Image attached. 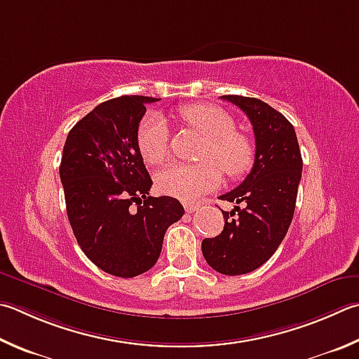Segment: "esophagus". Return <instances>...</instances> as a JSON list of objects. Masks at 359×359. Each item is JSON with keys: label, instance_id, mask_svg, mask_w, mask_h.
<instances>
[{"label": "esophagus", "instance_id": "esophagus-1", "mask_svg": "<svg viewBox=\"0 0 359 359\" xmlns=\"http://www.w3.org/2000/svg\"><path fill=\"white\" fill-rule=\"evenodd\" d=\"M184 207H185V210H187V213H193V212H196L198 210V204H194V202H185L184 204Z\"/></svg>", "mask_w": 359, "mask_h": 359}]
</instances>
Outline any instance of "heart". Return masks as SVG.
Here are the masks:
<instances>
[{
	"label": "heart",
	"mask_w": 359,
	"mask_h": 359,
	"mask_svg": "<svg viewBox=\"0 0 359 359\" xmlns=\"http://www.w3.org/2000/svg\"><path fill=\"white\" fill-rule=\"evenodd\" d=\"M180 117L207 141L198 165H171L161 169L157 184L163 191L182 201H194L213 191L221 184V171L229 177L245 172L251 163L252 149L236 123L223 109L208 103H193L180 108ZM169 128L158 114H147L138 128V149L149 165H160L169 154Z\"/></svg>",
	"instance_id": "heart-1"
}]
</instances>
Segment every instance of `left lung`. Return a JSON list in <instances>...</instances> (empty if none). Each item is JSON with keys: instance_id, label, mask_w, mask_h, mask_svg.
<instances>
[{"instance_id": "8db88e82", "label": "left lung", "mask_w": 359, "mask_h": 359, "mask_svg": "<svg viewBox=\"0 0 359 359\" xmlns=\"http://www.w3.org/2000/svg\"><path fill=\"white\" fill-rule=\"evenodd\" d=\"M251 121L256 138L254 165L246 179L219 196L236 204L224 212L219 236L202 240L207 264L227 276L245 275L269 260L292 223L303 160L295 128L285 117L254 97L223 95Z\"/></svg>"}]
</instances>
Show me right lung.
<instances>
[{
    "instance_id": "right-lung-1",
    "label": "right lung",
    "mask_w": 359,
    "mask_h": 359,
    "mask_svg": "<svg viewBox=\"0 0 359 359\" xmlns=\"http://www.w3.org/2000/svg\"><path fill=\"white\" fill-rule=\"evenodd\" d=\"M122 95L97 105L70 130L60 175L69 223L90 262L119 278L151 270L169 226L184 217L171 196H149L152 179L140 154L138 127L146 103Z\"/></svg>"
}]
</instances>
